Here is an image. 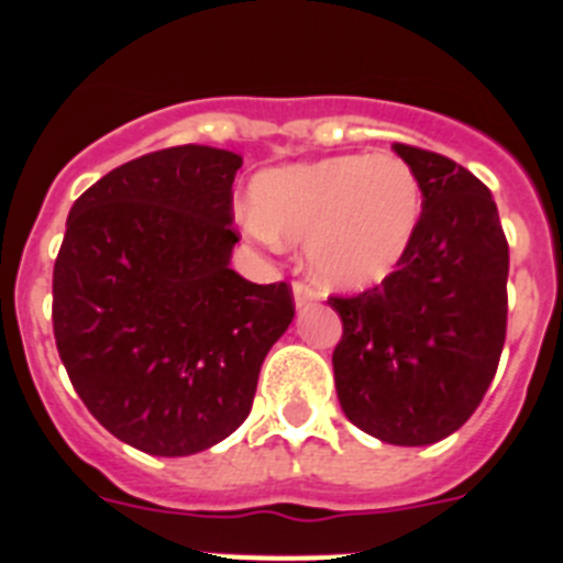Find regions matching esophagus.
<instances>
[{"mask_svg":"<svg viewBox=\"0 0 563 563\" xmlns=\"http://www.w3.org/2000/svg\"><path fill=\"white\" fill-rule=\"evenodd\" d=\"M292 296H296V307L301 310V307L316 305L318 298H321V292H318L310 282H296V285H292Z\"/></svg>","mask_w":563,"mask_h":563,"instance_id":"34e87169","label":"esophagus"}]
</instances>
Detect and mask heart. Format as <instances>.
<instances>
[{"label": "heart", "mask_w": 563, "mask_h": 563, "mask_svg": "<svg viewBox=\"0 0 563 563\" xmlns=\"http://www.w3.org/2000/svg\"><path fill=\"white\" fill-rule=\"evenodd\" d=\"M251 231L305 242L318 276L338 287H372L389 276L420 228L422 191L395 154H341L258 174Z\"/></svg>", "instance_id": "heart-1"}]
</instances>
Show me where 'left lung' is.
<instances>
[{"label": "left lung", "mask_w": 563, "mask_h": 563, "mask_svg": "<svg viewBox=\"0 0 563 563\" xmlns=\"http://www.w3.org/2000/svg\"><path fill=\"white\" fill-rule=\"evenodd\" d=\"M391 148L420 183V228L380 285L330 296L343 324L332 369L357 429L391 445H431L465 426L494 380L510 253L485 183L437 152Z\"/></svg>", "instance_id": "8db88e82"}]
</instances>
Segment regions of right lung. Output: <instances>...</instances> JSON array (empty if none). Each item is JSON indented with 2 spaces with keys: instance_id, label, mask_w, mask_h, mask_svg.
Returning <instances> with one entry per match:
<instances>
[{
  "instance_id": "add662e5",
  "label": "right lung",
  "mask_w": 563,
  "mask_h": 563,
  "mask_svg": "<svg viewBox=\"0 0 563 563\" xmlns=\"http://www.w3.org/2000/svg\"><path fill=\"white\" fill-rule=\"evenodd\" d=\"M239 166L225 148H161L69 208L53 267L58 355L89 415L152 456L231 437L296 316L287 282L253 285L228 265Z\"/></svg>"
}]
</instances>
